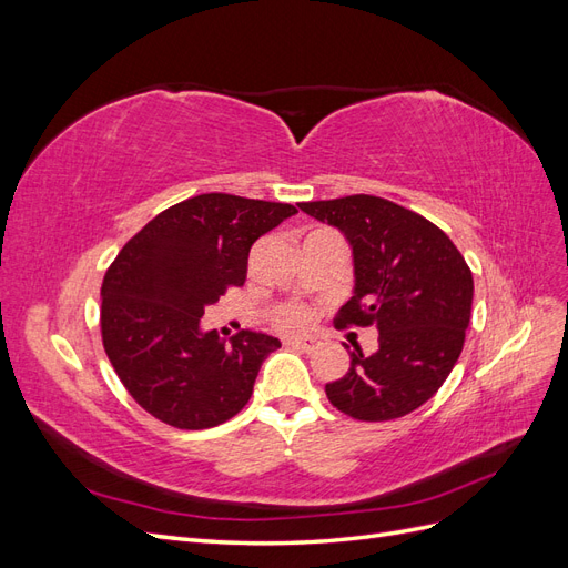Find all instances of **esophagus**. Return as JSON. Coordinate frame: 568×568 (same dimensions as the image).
<instances>
[{
    "instance_id": "obj_1",
    "label": "esophagus",
    "mask_w": 568,
    "mask_h": 568,
    "mask_svg": "<svg viewBox=\"0 0 568 568\" xmlns=\"http://www.w3.org/2000/svg\"><path fill=\"white\" fill-rule=\"evenodd\" d=\"M286 343L288 346H296V348L305 351V353H313L322 346L317 336H291V338H286Z\"/></svg>"
}]
</instances>
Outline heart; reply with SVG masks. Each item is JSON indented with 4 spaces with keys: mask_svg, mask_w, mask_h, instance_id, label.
<instances>
[{
    "mask_svg": "<svg viewBox=\"0 0 568 568\" xmlns=\"http://www.w3.org/2000/svg\"><path fill=\"white\" fill-rule=\"evenodd\" d=\"M274 322H277L282 329H301L307 322L313 320L311 307H305L301 303H282L274 307Z\"/></svg>",
    "mask_w": 568,
    "mask_h": 568,
    "instance_id": "obj_1",
    "label": "heart"
}]
</instances>
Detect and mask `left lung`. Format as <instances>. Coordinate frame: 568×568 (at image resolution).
<instances>
[{
    "label": "left lung",
    "mask_w": 568,
    "mask_h": 568,
    "mask_svg": "<svg viewBox=\"0 0 568 568\" xmlns=\"http://www.w3.org/2000/svg\"><path fill=\"white\" fill-rule=\"evenodd\" d=\"M298 209L336 227L353 251L355 286L336 326L379 329L376 353L353 351L346 376L324 386L326 398L359 422L409 415L443 386L462 353L474 298L469 265L434 222L379 196Z\"/></svg>",
    "instance_id": "8db88e82"
}]
</instances>
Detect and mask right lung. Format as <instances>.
I'll return each instance as SVG.
<instances>
[{
  "label": "right lung",
  "instance_id": "right-lung-1",
  "mask_svg": "<svg viewBox=\"0 0 568 568\" xmlns=\"http://www.w3.org/2000/svg\"><path fill=\"white\" fill-rule=\"evenodd\" d=\"M296 205L201 194L153 217L101 284V338L128 393L149 415L199 432L232 419L280 338L203 332L205 307L246 282L248 251Z\"/></svg>",
  "mask_w": 568,
  "mask_h": 568
}]
</instances>
